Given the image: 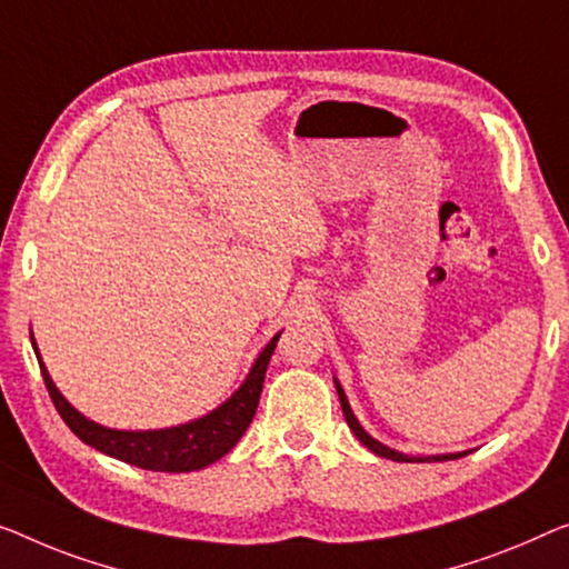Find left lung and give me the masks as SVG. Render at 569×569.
Wrapping results in <instances>:
<instances>
[{"label": "left lung", "instance_id": "1", "mask_svg": "<svg viewBox=\"0 0 569 569\" xmlns=\"http://www.w3.org/2000/svg\"><path fill=\"white\" fill-rule=\"evenodd\" d=\"M337 383V380H335ZM337 393H339V403H342V413H345V421L350 423V429L355 431V437L360 439L362 445H366L370 452H376L378 457H386V460H396V462H442V460H457V457L468 455V452H455V455H429V457H409L403 452H396V449L386 447L383 442H378V439H372L366 429L360 427V421L355 419V413L350 409V403H347V396L342 391V386L337 383Z\"/></svg>", "mask_w": 569, "mask_h": 569}]
</instances>
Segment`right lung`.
<instances>
[{
    "instance_id": "1",
    "label": "right lung",
    "mask_w": 569,
    "mask_h": 569,
    "mask_svg": "<svg viewBox=\"0 0 569 569\" xmlns=\"http://www.w3.org/2000/svg\"><path fill=\"white\" fill-rule=\"evenodd\" d=\"M278 337H281V332L270 339L266 350L258 355L256 366L248 372L244 383L237 388L232 398H227L222 406H217L214 411H209L207 417H201L197 421L181 423V427L150 431L107 429L76 411L61 396V391H58L53 380H50L48 370L42 366L38 355L36 339H32V347H36L42 380H46V388L50 398H53L58 413H61L68 429H71L83 445L94 447L99 452L114 457V460H122L142 470L191 472L207 468V465L217 462L219 457H224L237 442H240L244 429L250 427L252 417H256L262 380H266V370L270 355L276 350Z\"/></svg>"
}]
</instances>
